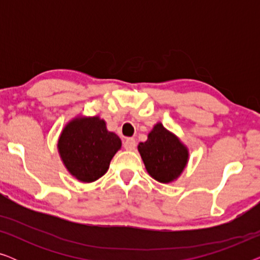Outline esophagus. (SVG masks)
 I'll use <instances>...</instances> for the list:
<instances>
[{
  "instance_id": "obj_1",
  "label": "esophagus",
  "mask_w": 260,
  "mask_h": 260,
  "mask_svg": "<svg viewBox=\"0 0 260 260\" xmlns=\"http://www.w3.org/2000/svg\"><path fill=\"white\" fill-rule=\"evenodd\" d=\"M123 145L126 150H134L136 148V141H135V138H126Z\"/></svg>"
}]
</instances>
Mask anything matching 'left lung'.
I'll use <instances>...</instances> for the list:
<instances>
[{
    "label": "left lung",
    "instance_id": "left-lung-1",
    "mask_svg": "<svg viewBox=\"0 0 260 260\" xmlns=\"http://www.w3.org/2000/svg\"><path fill=\"white\" fill-rule=\"evenodd\" d=\"M138 151L149 175L162 183L175 180L187 165L186 147L161 123L154 126L147 142L138 144Z\"/></svg>",
    "mask_w": 260,
    "mask_h": 260
}]
</instances>
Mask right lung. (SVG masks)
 <instances>
[{"mask_svg":"<svg viewBox=\"0 0 260 260\" xmlns=\"http://www.w3.org/2000/svg\"><path fill=\"white\" fill-rule=\"evenodd\" d=\"M122 145L116 134L106 130L99 117L74 119L63 129L59 152L69 172L83 182L98 180Z\"/></svg>","mask_w":260,"mask_h":260,"instance_id":"add662e5","label":"right lung"}]
</instances>
